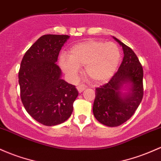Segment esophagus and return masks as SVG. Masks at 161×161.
<instances>
[{
  "instance_id": "obj_1",
  "label": "esophagus",
  "mask_w": 161,
  "mask_h": 161,
  "mask_svg": "<svg viewBox=\"0 0 161 161\" xmlns=\"http://www.w3.org/2000/svg\"><path fill=\"white\" fill-rule=\"evenodd\" d=\"M76 88H77L78 91H79V93H81L82 92H83L85 89H86V87H85L84 86H82V85H79V86H78Z\"/></svg>"
}]
</instances>
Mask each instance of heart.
<instances>
[{
	"label": "heart",
	"mask_w": 161,
	"mask_h": 161,
	"mask_svg": "<svg viewBox=\"0 0 161 161\" xmlns=\"http://www.w3.org/2000/svg\"><path fill=\"white\" fill-rule=\"evenodd\" d=\"M121 59L115 43L89 40L70 48L68 56L62 55L59 63L69 80H77L79 67L84 66V74L92 82L101 84L114 75Z\"/></svg>",
	"instance_id": "b5f03b06"
}]
</instances>
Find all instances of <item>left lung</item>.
I'll return each mask as SVG.
<instances>
[{"instance_id": "1", "label": "left lung", "mask_w": 161, "mask_h": 161, "mask_svg": "<svg viewBox=\"0 0 161 161\" xmlns=\"http://www.w3.org/2000/svg\"><path fill=\"white\" fill-rule=\"evenodd\" d=\"M122 47L124 58L118 72L107 84L95 89L93 114L101 124L117 127L128 121L143 98V68L130 47Z\"/></svg>"}]
</instances>
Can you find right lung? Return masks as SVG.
I'll list each match as a JSON object with an SVG mask.
<instances>
[{"label":"right lung","instance_id":"add662e5","mask_svg":"<svg viewBox=\"0 0 161 161\" xmlns=\"http://www.w3.org/2000/svg\"><path fill=\"white\" fill-rule=\"evenodd\" d=\"M68 35H43L26 52L19 70L20 98L26 111L46 126L64 122L71 116L79 92L62 79L56 62Z\"/></svg>","mask_w":161,"mask_h":161}]
</instances>
